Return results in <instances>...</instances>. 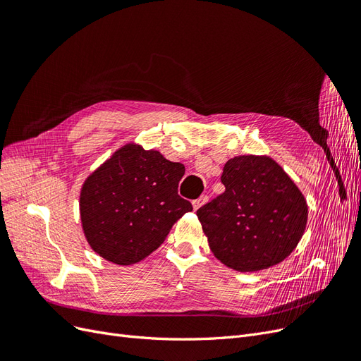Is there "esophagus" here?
Returning a JSON list of instances; mask_svg holds the SVG:
<instances>
[{
    "instance_id": "34e87169",
    "label": "esophagus",
    "mask_w": 361,
    "mask_h": 361,
    "mask_svg": "<svg viewBox=\"0 0 361 361\" xmlns=\"http://www.w3.org/2000/svg\"><path fill=\"white\" fill-rule=\"evenodd\" d=\"M207 202V195H202V197H199L197 200H194L192 202V207H194V211H197L199 207H202L204 203Z\"/></svg>"
}]
</instances>
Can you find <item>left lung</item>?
Listing matches in <instances>:
<instances>
[{
	"label": "left lung",
	"mask_w": 361,
	"mask_h": 361,
	"mask_svg": "<svg viewBox=\"0 0 361 361\" xmlns=\"http://www.w3.org/2000/svg\"><path fill=\"white\" fill-rule=\"evenodd\" d=\"M226 191L197 211L214 256L228 268L253 272L285 260L304 235L309 207L302 192L267 155L224 164Z\"/></svg>",
	"instance_id": "8db88e82"
}]
</instances>
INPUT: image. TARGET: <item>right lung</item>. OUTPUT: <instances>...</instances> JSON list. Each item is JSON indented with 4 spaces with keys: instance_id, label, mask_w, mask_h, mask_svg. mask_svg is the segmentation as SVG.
I'll use <instances>...</instances> for the list:
<instances>
[{
    "instance_id": "right-lung-1",
    "label": "right lung",
    "mask_w": 361,
    "mask_h": 361,
    "mask_svg": "<svg viewBox=\"0 0 361 361\" xmlns=\"http://www.w3.org/2000/svg\"><path fill=\"white\" fill-rule=\"evenodd\" d=\"M183 164L128 143L82 183L81 224L87 243L108 262L133 265L155 251L179 218L192 211L178 194Z\"/></svg>"
}]
</instances>
